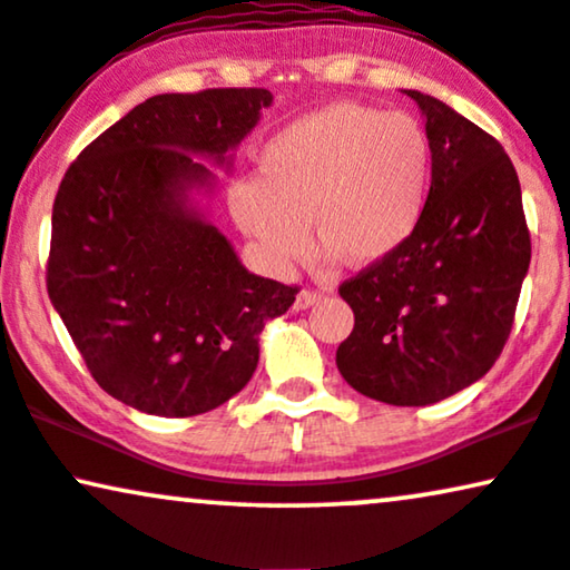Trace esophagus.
Listing matches in <instances>:
<instances>
[{"mask_svg":"<svg viewBox=\"0 0 570 570\" xmlns=\"http://www.w3.org/2000/svg\"><path fill=\"white\" fill-rule=\"evenodd\" d=\"M323 299V292H315V289H302L297 294V299H294V309H307L313 307L315 302Z\"/></svg>","mask_w":570,"mask_h":570,"instance_id":"obj_1","label":"esophagus"}]
</instances>
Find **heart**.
I'll use <instances>...</instances> for the list:
<instances>
[{"instance_id": "b5f03b06", "label": "heart", "mask_w": 570, "mask_h": 570, "mask_svg": "<svg viewBox=\"0 0 570 570\" xmlns=\"http://www.w3.org/2000/svg\"><path fill=\"white\" fill-rule=\"evenodd\" d=\"M429 186L431 144L415 118L336 102L271 136L261 173L236 178L228 207L276 268L305 252L307 219L328 261L371 268L415 234Z\"/></svg>"}]
</instances>
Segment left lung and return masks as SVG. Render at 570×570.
Masks as SVG:
<instances>
[{
  "mask_svg": "<svg viewBox=\"0 0 570 570\" xmlns=\"http://www.w3.org/2000/svg\"><path fill=\"white\" fill-rule=\"evenodd\" d=\"M405 94L426 118V210L405 247L338 286L355 328L336 365L365 397L423 407L471 386L500 357L531 239L502 144L436 97Z\"/></svg>",
  "mask_w": 570,
  "mask_h": 570,
  "instance_id": "8db88e82",
  "label": "left lung"
}]
</instances>
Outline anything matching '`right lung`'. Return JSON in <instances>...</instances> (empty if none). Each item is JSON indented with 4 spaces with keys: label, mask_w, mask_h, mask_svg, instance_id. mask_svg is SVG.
<instances>
[{
    "label": "right lung",
    "mask_w": 570,
    "mask_h": 570,
    "mask_svg": "<svg viewBox=\"0 0 570 570\" xmlns=\"http://www.w3.org/2000/svg\"><path fill=\"white\" fill-rule=\"evenodd\" d=\"M268 89L157 94L97 136L52 207L47 292L94 381L163 417L232 400L261 360V331L297 286L255 276L207 218Z\"/></svg>",
    "instance_id": "add662e5"
}]
</instances>
